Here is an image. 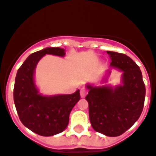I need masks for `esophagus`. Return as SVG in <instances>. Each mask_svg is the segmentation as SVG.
Here are the masks:
<instances>
[{"label":"esophagus","instance_id":"obj_1","mask_svg":"<svg viewBox=\"0 0 156 156\" xmlns=\"http://www.w3.org/2000/svg\"><path fill=\"white\" fill-rule=\"evenodd\" d=\"M87 93H88V90L85 88V87H82L81 89H80V97H82L84 98L86 95H87Z\"/></svg>","mask_w":156,"mask_h":156}]
</instances>
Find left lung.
<instances>
[{"mask_svg": "<svg viewBox=\"0 0 156 156\" xmlns=\"http://www.w3.org/2000/svg\"><path fill=\"white\" fill-rule=\"evenodd\" d=\"M110 66L122 72L121 85L94 86L89 90L86 100L89 104V116L95 131L107 136H119L129 129L140 116L144 107L145 86L141 70L126 55L107 51ZM111 70H107L110 76ZM103 81H107V77Z\"/></svg>", "mask_w": 156, "mask_h": 156, "instance_id": "1", "label": "left lung"}]
</instances>
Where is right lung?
I'll return each instance as SVG.
<instances>
[{"instance_id":"obj_1","label":"right lung","mask_w":156,"mask_h":156,"mask_svg":"<svg viewBox=\"0 0 156 156\" xmlns=\"http://www.w3.org/2000/svg\"><path fill=\"white\" fill-rule=\"evenodd\" d=\"M46 54L64 57L66 53L60 47H47L30 55L16 73L13 94L21 123L37 135L51 136L66 128L70 111L80 96L79 90L70 95L39 93L34 75L37 63Z\"/></svg>"}]
</instances>
